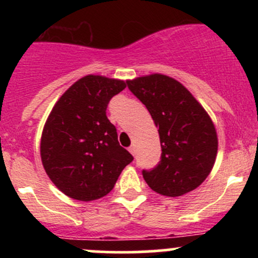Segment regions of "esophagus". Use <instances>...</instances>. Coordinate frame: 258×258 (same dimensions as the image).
<instances>
[{"instance_id": "esophagus-1", "label": "esophagus", "mask_w": 258, "mask_h": 258, "mask_svg": "<svg viewBox=\"0 0 258 258\" xmlns=\"http://www.w3.org/2000/svg\"><path fill=\"white\" fill-rule=\"evenodd\" d=\"M128 151H130V152H131L132 153V155H136V147H135V146L134 145H131V146H130V148H128Z\"/></svg>"}]
</instances>
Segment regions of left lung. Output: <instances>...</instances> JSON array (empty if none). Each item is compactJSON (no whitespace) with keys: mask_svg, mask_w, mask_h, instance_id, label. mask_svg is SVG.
Here are the masks:
<instances>
[{"mask_svg":"<svg viewBox=\"0 0 258 258\" xmlns=\"http://www.w3.org/2000/svg\"><path fill=\"white\" fill-rule=\"evenodd\" d=\"M158 127L161 160L142 170L148 186L177 197L199 187L210 175L217 155V135L210 116L178 81L151 75L127 82Z\"/></svg>","mask_w":258,"mask_h":258,"instance_id":"obj_1","label":"left lung"}]
</instances>
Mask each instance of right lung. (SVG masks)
I'll use <instances>...</instances> for the list:
<instances>
[{
  "instance_id": "add662e5",
  "label": "right lung",
  "mask_w": 258,
  "mask_h": 258,
  "mask_svg": "<svg viewBox=\"0 0 258 258\" xmlns=\"http://www.w3.org/2000/svg\"><path fill=\"white\" fill-rule=\"evenodd\" d=\"M127 82L86 76L61 96L41 139V158L51 181L64 195L92 201L113 188L134 157L119 146L117 130L106 116L111 98Z\"/></svg>"
}]
</instances>
